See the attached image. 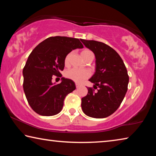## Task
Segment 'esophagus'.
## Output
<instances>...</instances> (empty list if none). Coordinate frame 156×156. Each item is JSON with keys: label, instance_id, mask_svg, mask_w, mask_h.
I'll return each mask as SVG.
<instances>
[{"label": "esophagus", "instance_id": "34e87169", "mask_svg": "<svg viewBox=\"0 0 156 156\" xmlns=\"http://www.w3.org/2000/svg\"><path fill=\"white\" fill-rule=\"evenodd\" d=\"M76 88H78L80 86V84H79V83H76Z\"/></svg>", "mask_w": 156, "mask_h": 156}]
</instances>
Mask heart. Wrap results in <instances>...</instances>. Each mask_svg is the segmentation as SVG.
<instances>
[{"label": "heart", "instance_id": "b5f03b06", "mask_svg": "<svg viewBox=\"0 0 156 156\" xmlns=\"http://www.w3.org/2000/svg\"><path fill=\"white\" fill-rule=\"evenodd\" d=\"M81 56L83 57V58L84 60L87 58L94 56L93 53H92L90 50L89 49H84L81 52ZM71 57V53L68 54L67 56L65 58V65L67 66L69 63V60ZM90 76V73L88 70L85 69H71L68 70L66 72V76L68 78L71 79V80H73L76 83H81L85 79L88 78Z\"/></svg>", "mask_w": 156, "mask_h": 156}]
</instances>
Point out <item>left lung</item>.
Segmentation results:
<instances>
[{
    "label": "left lung",
    "instance_id": "1",
    "mask_svg": "<svg viewBox=\"0 0 156 156\" xmlns=\"http://www.w3.org/2000/svg\"><path fill=\"white\" fill-rule=\"evenodd\" d=\"M80 41L96 57V71L89 80L94 84V89L99 88L97 92L87 88V95L82 98V109L89 117H108L120 107L127 91V70L119 54L109 45L96 41Z\"/></svg>",
    "mask_w": 156,
    "mask_h": 156
}]
</instances>
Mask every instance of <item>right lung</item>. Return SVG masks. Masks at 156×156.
Instances as JSON below:
<instances>
[{
	"label": "right lung",
	"instance_id": "1",
	"mask_svg": "<svg viewBox=\"0 0 156 156\" xmlns=\"http://www.w3.org/2000/svg\"><path fill=\"white\" fill-rule=\"evenodd\" d=\"M83 47L78 38L54 36L31 51L23 70V89L29 105L38 114L51 116L61 112L66 96L75 90L76 84L64 77L60 84L53 83L52 76H59L64 69L69 53Z\"/></svg>",
	"mask_w": 156,
	"mask_h": 156
}]
</instances>
